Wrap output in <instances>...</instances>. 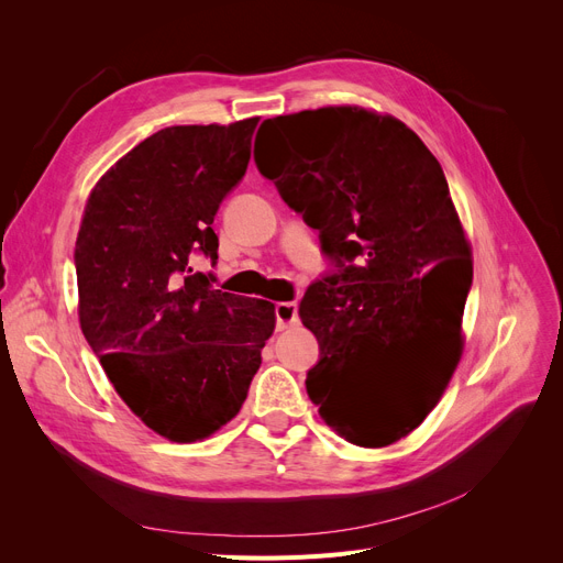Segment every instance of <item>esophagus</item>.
<instances>
[{"mask_svg":"<svg viewBox=\"0 0 563 563\" xmlns=\"http://www.w3.org/2000/svg\"><path fill=\"white\" fill-rule=\"evenodd\" d=\"M299 321V306L294 301H280L276 303V329L285 331L291 323Z\"/></svg>","mask_w":563,"mask_h":563,"instance_id":"34e87169","label":"esophagus"}]
</instances>
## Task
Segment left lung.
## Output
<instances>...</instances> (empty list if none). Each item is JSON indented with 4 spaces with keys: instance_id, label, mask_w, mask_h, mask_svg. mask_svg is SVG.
<instances>
[{
    "instance_id": "obj_1",
    "label": "left lung",
    "mask_w": 563,
    "mask_h": 563,
    "mask_svg": "<svg viewBox=\"0 0 563 563\" xmlns=\"http://www.w3.org/2000/svg\"><path fill=\"white\" fill-rule=\"evenodd\" d=\"M257 137L260 173L340 264L299 308L321 349L308 397L353 445H393L435 408L463 353L472 249L445 173L399 118L356 104L276 115Z\"/></svg>"
}]
</instances>
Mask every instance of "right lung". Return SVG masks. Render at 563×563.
<instances>
[{"mask_svg": "<svg viewBox=\"0 0 563 563\" xmlns=\"http://www.w3.org/2000/svg\"><path fill=\"white\" fill-rule=\"evenodd\" d=\"M260 115L173 125L96 183L75 244L79 327L134 416L170 442L210 438L240 412L276 308L212 289L214 214L242 180Z\"/></svg>", "mask_w": 563, "mask_h": 563, "instance_id": "right-lung-1", "label": "right lung"}]
</instances>
